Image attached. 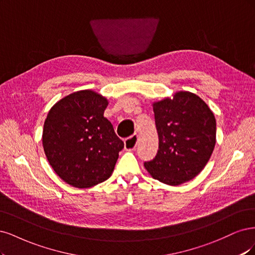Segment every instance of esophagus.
Here are the masks:
<instances>
[{"label":"esophagus","instance_id":"esophagus-1","mask_svg":"<svg viewBox=\"0 0 255 255\" xmlns=\"http://www.w3.org/2000/svg\"><path fill=\"white\" fill-rule=\"evenodd\" d=\"M138 142V134H133L130 137L125 139V149L126 150H133L135 149V147Z\"/></svg>","mask_w":255,"mask_h":255}]
</instances>
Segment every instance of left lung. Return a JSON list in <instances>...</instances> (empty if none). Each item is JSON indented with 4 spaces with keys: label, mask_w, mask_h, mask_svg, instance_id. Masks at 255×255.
Segmentation results:
<instances>
[{
    "label": "left lung",
    "mask_w": 255,
    "mask_h": 255,
    "mask_svg": "<svg viewBox=\"0 0 255 255\" xmlns=\"http://www.w3.org/2000/svg\"><path fill=\"white\" fill-rule=\"evenodd\" d=\"M152 107L159 150L144 166L153 179L168 185L190 181L207 165L214 150V113L198 95L187 91L176 92Z\"/></svg>",
    "instance_id": "left-lung-1"
}]
</instances>
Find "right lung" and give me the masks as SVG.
Returning <instances> with one entry per match:
<instances>
[{"instance_id":"1","label":"right lung","mask_w":255,"mask_h":255,"mask_svg":"<svg viewBox=\"0 0 255 255\" xmlns=\"http://www.w3.org/2000/svg\"><path fill=\"white\" fill-rule=\"evenodd\" d=\"M108 101L81 90L57 102L48 111L42 144L48 163L64 182L88 188L110 178L124 142L104 117Z\"/></svg>"}]
</instances>
